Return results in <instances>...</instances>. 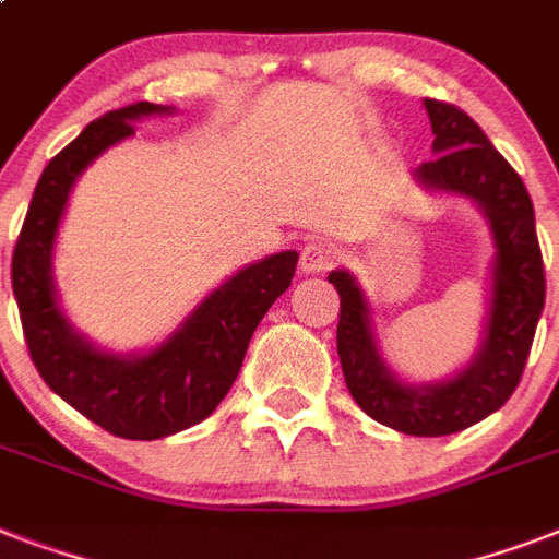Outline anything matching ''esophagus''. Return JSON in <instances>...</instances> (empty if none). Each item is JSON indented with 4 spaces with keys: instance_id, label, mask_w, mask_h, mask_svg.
I'll list each match as a JSON object with an SVG mask.
<instances>
[{
    "instance_id": "34e87169",
    "label": "esophagus",
    "mask_w": 559,
    "mask_h": 559,
    "mask_svg": "<svg viewBox=\"0 0 559 559\" xmlns=\"http://www.w3.org/2000/svg\"><path fill=\"white\" fill-rule=\"evenodd\" d=\"M336 261H340V249L328 240H310L301 249V272H310V275L331 270Z\"/></svg>"
}]
</instances>
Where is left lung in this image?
<instances>
[{
	"label": "left lung",
	"instance_id": "8db88e82",
	"mask_svg": "<svg viewBox=\"0 0 559 559\" xmlns=\"http://www.w3.org/2000/svg\"><path fill=\"white\" fill-rule=\"evenodd\" d=\"M424 107L432 124L435 159L424 162L415 179L429 191L459 193L476 202L493 235V287L485 340L476 357L443 382H400L382 362L371 307L357 278L336 270L328 281L340 293L336 350L350 397L377 424L438 438L493 415L520 385L546 305V270L534 226V202L520 174L464 109L432 98H426Z\"/></svg>",
	"mask_w": 559,
	"mask_h": 559
}]
</instances>
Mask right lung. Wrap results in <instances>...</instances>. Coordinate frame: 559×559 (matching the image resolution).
<instances>
[{
	"mask_svg": "<svg viewBox=\"0 0 559 559\" xmlns=\"http://www.w3.org/2000/svg\"><path fill=\"white\" fill-rule=\"evenodd\" d=\"M170 112L139 100L86 124L43 170L11 261L13 296L39 377L92 424L130 441L182 432L219 406L243 366L254 328L293 284L298 263V252L289 249L240 270L147 354H109L74 331L57 305L51 275L69 191L100 153L135 133L133 121Z\"/></svg>",
	"mask_w": 559,
	"mask_h": 559,
	"instance_id": "obj_1",
	"label": "right lung"
}]
</instances>
